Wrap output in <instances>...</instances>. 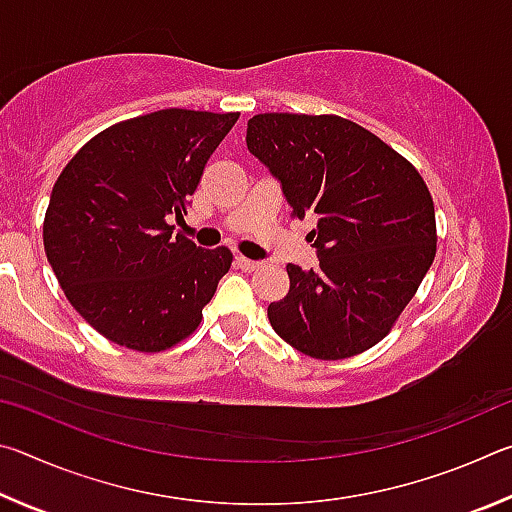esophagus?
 Segmentation results:
<instances>
[{
  "label": "esophagus",
  "mask_w": 512,
  "mask_h": 512,
  "mask_svg": "<svg viewBox=\"0 0 512 512\" xmlns=\"http://www.w3.org/2000/svg\"><path fill=\"white\" fill-rule=\"evenodd\" d=\"M235 262H237V266L241 268V271H257V268L259 266H262V262H255V259H246V257H237L235 259Z\"/></svg>",
  "instance_id": "obj_1"
}]
</instances>
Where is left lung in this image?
Here are the masks:
<instances>
[{
  "label": "left lung",
  "instance_id": "1",
  "mask_svg": "<svg viewBox=\"0 0 512 512\" xmlns=\"http://www.w3.org/2000/svg\"><path fill=\"white\" fill-rule=\"evenodd\" d=\"M246 144L280 180L291 214L318 221V268L289 264L287 298L268 305L277 336L323 361L366 352L436 257V212L418 169L336 115L264 112L248 121Z\"/></svg>",
  "mask_w": 512,
  "mask_h": 512
}]
</instances>
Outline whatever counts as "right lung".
<instances>
[{
    "label": "right lung",
    "mask_w": 512,
    "mask_h": 512,
    "mask_svg": "<svg viewBox=\"0 0 512 512\" xmlns=\"http://www.w3.org/2000/svg\"><path fill=\"white\" fill-rule=\"evenodd\" d=\"M239 112L167 108L106 128L67 162L42 225L72 307L101 336L160 352L194 332L230 271L225 246L173 235L189 196Z\"/></svg>",
    "instance_id": "obj_1"
}]
</instances>
